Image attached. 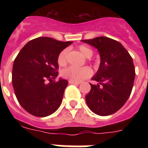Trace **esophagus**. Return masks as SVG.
<instances>
[{"label": "esophagus", "mask_w": 148, "mask_h": 148, "mask_svg": "<svg viewBox=\"0 0 148 148\" xmlns=\"http://www.w3.org/2000/svg\"><path fill=\"white\" fill-rule=\"evenodd\" d=\"M69 84H80V82H76V81H69Z\"/></svg>", "instance_id": "obj_1"}]
</instances>
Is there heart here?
I'll use <instances>...</instances> for the list:
<instances>
[{
    "label": "heart",
    "instance_id": "heart-1",
    "mask_svg": "<svg viewBox=\"0 0 148 148\" xmlns=\"http://www.w3.org/2000/svg\"><path fill=\"white\" fill-rule=\"evenodd\" d=\"M79 50L81 53L86 58H90L93 54V51L88 47L81 45L79 47ZM67 50H63L58 57V63L60 66H65L67 64ZM91 74V70L88 67H69L63 70L61 72L62 75L64 78L69 79L71 81L80 82L83 81L84 79L90 76Z\"/></svg>",
    "mask_w": 148,
    "mask_h": 148
}]
</instances>
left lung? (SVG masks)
Returning a JSON list of instances; mask_svg holds the SVG:
<instances>
[{
  "mask_svg": "<svg viewBox=\"0 0 148 148\" xmlns=\"http://www.w3.org/2000/svg\"><path fill=\"white\" fill-rule=\"evenodd\" d=\"M81 41L97 48L101 57L98 70L91 78L98 84H90L87 104L97 115L113 114L131 95L135 77L133 59L121 43L111 38L98 37Z\"/></svg>",
  "mask_w": 148,
  "mask_h": 148,
  "instance_id": "8db88e82",
  "label": "left lung"
}]
</instances>
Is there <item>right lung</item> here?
Masks as SVG:
<instances>
[{"instance_id": "1", "label": "right lung", "mask_w": 148, "mask_h": 148, "mask_svg": "<svg viewBox=\"0 0 148 148\" xmlns=\"http://www.w3.org/2000/svg\"><path fill=\"white\" fill-rule=\"evenodd\" d=\"M72 43L40 37L27 43L15 58L13 88L19 103L31 114L47 117L60 107L68 82L52 81L58 76L59 53Z\"/></svg>"}]
</instances>
